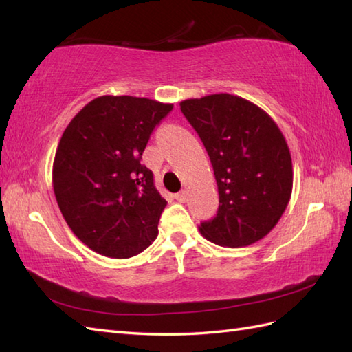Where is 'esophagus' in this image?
Here are the masks:
<instances>
[{
	"label": "esophagus",
	"instance_id": "obj_1",
	"mask_svg": "<svg viewBox=\"0 0 352 352\" xmlns=\"http://www.w3.org/2000/svg\"><path fill=\"white\" fill-rule=\"evenodd\" d=\"M175 199L178 201V203H184V201L188 199V190H182V192H178L177 195H175Z\"/></svg>",
	"mask_w": 352,
	"mask_h": 352
}]
</instances>
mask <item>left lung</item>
<instances>
[{
	"label": "left lung",
	"mask_w": 352,
	"mask_h": 352,
	"mask_svg": "<svg viewBox=\"0 0 352 352\" xmlns=\"http://www.w3.org/2000/svg\"><path fill=\"white\" fill-rule=\"evenodd\" d=\"M207 149L219 192L218 214L203 222L207 241L242 248L271 233L290 201L292 157L278 125L242 96L213 94L180 102Z\"/></svg>",
	"instance_id": "8db88e82"
}]
</instances>
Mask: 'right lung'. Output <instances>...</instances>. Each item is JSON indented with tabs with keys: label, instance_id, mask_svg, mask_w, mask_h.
<instances>
[{
	"label": "right lung",
	"instance_id": "right-lung-1",
	"mask_svg": "<svg viewBox=\"0 0 352 352\" xmlns=\"http://www.w3.org/2000/svg\"><path fill=\"white\" fill-rule=\"evenodd\" d=\"M172 107L149 98L102 95L87 102L62 134L52 163L57 204L72 233L101 256H138L159 234L168 203L140 159Z\"/></svg>",
	"mask_w": 352,
	"mask_h": 352
}]
</instances>
